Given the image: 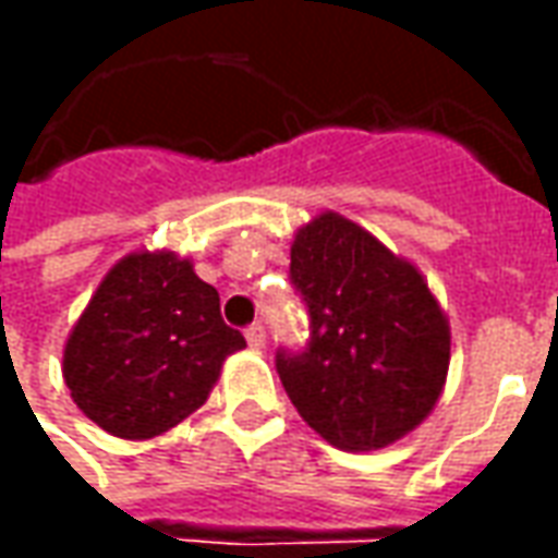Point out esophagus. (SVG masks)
Instances as JSON below:
<instances>
[{
  "mask_svg": "<svg viewBox=\"0 0 558 558\" xmlns=\"http://www.w3.org/2000/svg\"><path fill=\"white\" fill-rule=\"evenodd\" d=\"M244 338H247V347H251V350H266V328L259 326V323H254V326L247 328Z\"/></svg>",
  "mask_w": 558,
  "mask_h": 558,
  "instance_id": "esophagus-1",
  "label": "esophagus"
}]
</instances>
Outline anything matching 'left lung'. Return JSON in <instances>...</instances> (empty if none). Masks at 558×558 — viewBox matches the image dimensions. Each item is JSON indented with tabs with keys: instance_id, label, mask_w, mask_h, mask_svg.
Returning <instances> with one entry per match:
<instances>
[{
	"instance_id": "1",
	"label": "left lung",
	"mask_w": 558,
	"mask_h": 558,
	"mask_svg": "<svg viewBox=\"0 0 558 558\" xmlns=\"http://www.w3.org/2000/svg\"><path fill=\"white\" fill-rule=\"evenodd\" d=\"M311 347L278 352L280 383L307 427L340 451L388 448L439 403L451 326L418 266L374 232L319 211L290 244Z\"/></svg>"
}]
</instances>
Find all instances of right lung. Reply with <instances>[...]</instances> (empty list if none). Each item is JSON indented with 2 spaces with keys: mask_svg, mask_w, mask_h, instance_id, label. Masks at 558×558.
<instances>
[{
  "mask_svg": "<svg viewBox=\"0 0 558 558\" xmlns=\"http://www.w3.org/2000/svg\"><path fill=\"white\" fill-rule=\"evenodd\" d=\"M244 350L220 319L218 290L175 251H131L116 263L68 331L62 376L101 430L143 442L194 415Z\"/></svg>",
  "mask_w": 558,
  "mask_h": 558,
  "instance_id": "obj_1",
  "label": "right lung"
}]
</instances>
